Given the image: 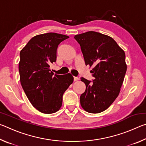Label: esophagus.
Instances as JSON below:
<instances>
[{"instance_id":"1","label":"esophagus","mask_w":146,"mask_h":146,"mask_svg":"<svg viewBox=\"0 0 146 146\" xmlns=\"http://www.w3.org/2000/svg\"><path fill=\"white\" fill-rule=\"evenodd\" d=\"M74 81H77L79 80V78L78 77H76V76H74Z\"/></svg>"}]
</instances>
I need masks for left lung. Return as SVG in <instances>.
<instances>
[{
	"label": "left lung",
	"mask_w": 146,
	"mask_h": 146,
	"mask_svg": "<svg viewBox=\"0 0 146 146\" xmlns=\"http://www.w3.org/2000/svg\"><path fill=\"white\" fill-rule=\"evenodd\" d=\"M80 46L86 65L92 67L91 81L81 78L86 91L80 97L86 111L98 113L110 107L118 96L126 73L124 51L111 36L88 31L74 36Z\"/></svg>",
	"instance_id": "8db88e82"
}]
</instances>
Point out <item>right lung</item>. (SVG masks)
<instances>
[{
	"label": "right lung",
	"instance_id": "right-lung-1",
	"mask_svg": "<svg viewBox=\"0 0 146 146\" xmlns=\"http://www.w3.org/2000/svg\"><path fill=\"white\" fill-rule=\"evenodd\" d=\"M67 35L48 33L33 36L20 52L21 86L35 108L45 114L60 110L64 93L73 82L71 73L59 75L49 66L56 60V49Z\"/></svg>",
	"mask_w": 146,
	"mask_h": 146
}]
</instances>
